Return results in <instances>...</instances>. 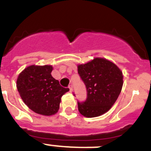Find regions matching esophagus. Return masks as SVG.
Returning <instances> with one entry per match:
<instances>
[{"label": "esophagus", "mask_w": 151, "mask_h": 151, "mask_svg": "<svg viewBox=\"0 0 151 151\" xmlns=\"http://www.w3.org/2000/svg\"><path fill=\"white\" fill-rule=\"evenodd\" d=\"M69 91L73 92V85H69Z\"/></svg>", "instance_id": "obj_1"}]
</instances>
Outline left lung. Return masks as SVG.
Returning a JSON list of instances; mask_svg holds the SVG:
<instances>
[{
    "instance_id": "8db88e82",
    "label": "left lung",
    "mask_w": 151,
    "mask_h": 151,
    "mask_svg": "<svg viewBox=\"0 0 151 151\" xmlns=\"http://www.w3.org/2000/svg\"><path fill=\"white\" fill-rule=\"evenodd\" d=\"M78 73L85 83L88 97L78 103L79 113L87 118L100 116L110 110L122 91L123 75L112 61L95 57L78 64Z\"/></svg>"
}]
</instances>
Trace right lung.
Listing matches in <instances>:
<instances>
[{"instance_id": "right-lung-1", "label": "right lung", "mask_w": 151, "mask_h": 151, "mask_svg": "<svg viewBox=\"0 0 151 151\" xmlns=\"http://www.w3.org/2000/svg\"><path fill=\"white\" fill-rule=\"evenodd\" d=\"M51 65H30L17 79V88L23 102L35 113L52 116L58 112L61 97L69 88L60 86L51 76Z\"/></svg>"}]
</instances>
